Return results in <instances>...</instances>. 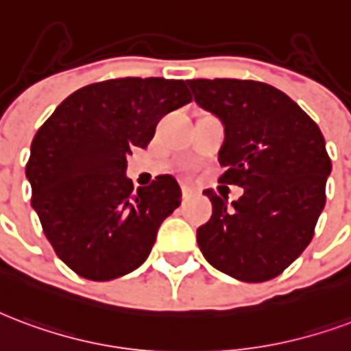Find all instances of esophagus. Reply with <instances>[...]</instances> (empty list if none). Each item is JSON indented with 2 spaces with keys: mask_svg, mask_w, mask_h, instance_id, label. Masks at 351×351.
<instances>
[{
  "mask_svg": "<svg viewBox=\"0 0 351 351\" xmlns=\"http://www.w3.org/2000/svg\"><path fill=\"white\" fill-rule=\"evenodd\" d=\"M195 195V191L189 188V186H182V199L184 201H188V199H191V197Z\"/></svg>",
  "mask_w": 351,
  "mask_h": 351,
  "instance_id": "34e87169",
  "label": "esophagus"
}]
</instances>
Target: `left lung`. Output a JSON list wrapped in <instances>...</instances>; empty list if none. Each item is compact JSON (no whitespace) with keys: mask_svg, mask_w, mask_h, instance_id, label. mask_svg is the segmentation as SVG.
I'll return each instance as SVG.
<instances>
[{"mask_svg":"<svg viewBox=\"0 0 351 351\" xmlns=\"http://www.w3.org/2000/svg\"><path fill=\"white\" fill-rule=\"evenodd\" d=\"M195 102L225 124L219 182L243 188L227 199L204 189L212 217L197 228L204 258L243 282L274 279L305 251L326 204L331 173L318 124L282 90L253 80H188Z\"/></svg>","mask_w":351,"mask_h":351,"instance_id":"obj_1","label":"left lung"}]
</instances>
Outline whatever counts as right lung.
<instances>
[{
  "instance_id": "obj_1",
  "label": "right lung",
  "mask_w": 351,
  "mask_h": 351,
  "mask_svg": "<svg viewBox=\"0 0 351 351\" xmlns=\"http://www.w3.org/2000/svg\"><path fill=\"white\" fill-rule=\"evenodd\" d=\"M189 102L184 80L117 77L72 93L38 128L25 165L31 206L72 271L111 281L147 261L182 191L171 175L136 191L126 158L147 149L163 115Z\"/></svg>"
}]
</instances>
